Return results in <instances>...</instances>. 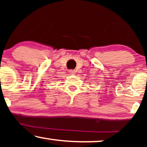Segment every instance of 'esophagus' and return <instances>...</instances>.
Segmentation results:
<instances>
[{
	"mask_svg": "<svg viewBox=\"0 0 147 147\" xmlns=\"http://www.w3.org/2000/svg\"><path fill=\"white\" fill-rule=\"evenodd\" d=\"M68 72L70 75H75V74L76 73V71L75 70H69Z\"/></svg>",
	"mask_w": 147,
	"mask_h": 147,
	"instance_id": "1",
	"label": "esophagus"
}]
</instances>
